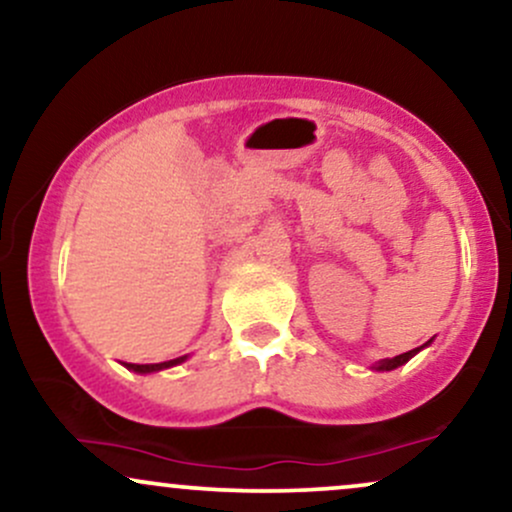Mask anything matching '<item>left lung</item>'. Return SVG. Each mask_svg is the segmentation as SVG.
<instances>
[{"mask_svg":"<svg viewBox=\"0 0 512 512\" xmlns=\"http://www.w3.org/2000/svg\"><path fill=\"white\" fill-rule=\"evenodd\" d=\"M424 346H428V344H424ZM424 346H419V349H411V351H407V354H399V356H395V358H383V361H380L378 366H373V368H375V370H395V368H399V366H404V363H407L411 356L419 354V351L424 349Z\"/></svg>","mask_w":512,"mask_h":512,"instance_id":"obj_1","label":"left lung"}]
</instances>
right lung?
<instances>
[{
  "mask_svg": "<svg viewBox=\"0 0 512 512\" xmlns=\"http://www.w3.org/2000/svg\"><path fill=\"white\" fill-rule=\"evenodd\" d=\"M185 358L187 356H180V358H173V361H161V363H125V366L129 370H134V373H156V370L178 366V363L185 361Z\"/></svg>",
  "mask_w": 512,
  "mask_h": 512,
  "instance_id": "1",
  "label": "right lung"
}]
</instances>
